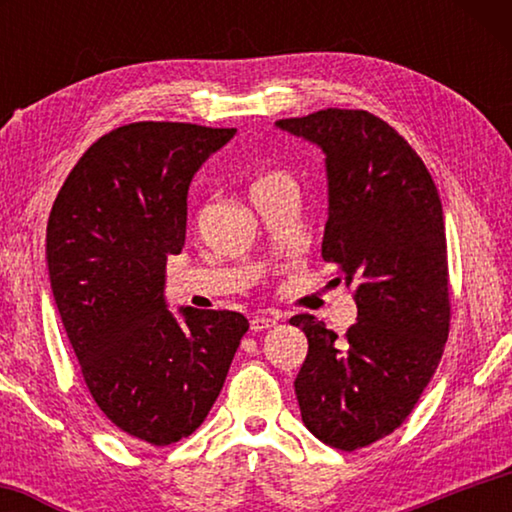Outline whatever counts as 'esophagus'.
Segmentation results:
<instances>
[{
    "label": "esophagus",
    "mask_w": 512,
    "mask_h": 512,
    "mask_svg": "<svg viewBox=\"0 0 512 512\" xmlns=\"http://www.w3.org/2000/svg\"><path fill=\"white\" fill-rule=\"evenodd\" d=\"M277 325V318L273 316H253L250 318V329L253 332H264V329H271Z\"/></svg>",
    "instance_id": "34e87169"
}]
</instances>
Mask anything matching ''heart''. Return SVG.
Returning a JSON list of instances; mask_svg holds the SVG:
<instances>
[{"instance_id":"b5f03b06","label":"heart","mask_w":512,"mask_h":512,"mask_svg":"<svg viewBox=\"0 0 512 512\" xmlns=\"http://www.w3.org/2000/svg\"><path fill=\"white\" fill-rule=\"evenodd\" d=\"M282 178H287V176H282V173H275V171H271V173H262V176H259V178L255 180L253 187H250V189L264 187V185H268V183H275V180H282Z\"/></svg>"}]
</instances>
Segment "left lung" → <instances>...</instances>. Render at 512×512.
I'll use <instances>...</instances> for the list:
<instances>
[{
  "label": "left lung",
  "mask_w": 512,
  "mask_h": 512,
  "mask_svg": "<svg viewBox=\"0 0 512 512\" xmlns=\"http://www.w3.org/2000/svg\"><path fill=\"white\" fill-rule=\"evenodd\" d=\"M275 126L325 153L323 259L354 284L357 302L343 339L314 316L291 318L309 341L293 386L305 427L354 452L409 418L443 357L452 318L443 203L420 155L366 110Z\"/></svg>",
  "instance_id": "left-lung-1"
}]
</instances>
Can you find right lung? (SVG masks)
Instances as JSON below:
<instances>
[{
    "mask_svg": "<svg viewBox=\"0 0 512 512\" xmlns=\"http://www.w3.org/2000/svg\"><path fill=\"white\" fill-rule=\"evenodd\" d=\"M237 128L135 121L99 137L47 223L51 293L88 391L135 440L164 447L194 433L248 332L237 311L164 300L167 257L187 232V192Z\"/></svg>",
    "mask_w": 512,
    "mask_h": 512,
    "instance_id": "right-lung-1",
    "label": "right lung"
}]
</instances>
